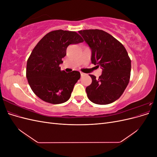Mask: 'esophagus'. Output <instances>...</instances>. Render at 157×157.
I'll list each match as a JSON object with an SVG mask.
<instances>
[{"label": "esophagus", "mask_w": 157, "mask_h": 157, "mask_svg": "<svg viewBox=\"0 0 157 157\" xmlns=\"http://www.w3.org/2000/svg\"><path fill=\"white\" fill-rule=\"evenodd\" d=\"M84 75H86V74L82 73V72H80V76H81V77H83V76H84Z\"/></svg>", "instance_id": "1"}]
</instances>
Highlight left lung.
Returning <instances> with one entry per match:
<instances>
[{"label":"left lung","instance_id":"left-lung-1","mask_svg":"<svg viewBox=\"0 0 157 157\" xmlns=\"http://www.w3.org/2000/svg\"><path fill=\"white\" fill-rule=\"evenodd\" d=\"M92 52V63L100 66L102 73L86 88L88 99L99 105L116 101L129 83L131 60L124 46L108 33L99 29L79 31Z\"/></svg>","mask_w":157,"mask_h":157}]
</instances>
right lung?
I'll use <instances>...</instances> for the list:
<instances>
[{
	"label": "right lung",
	"mask_w": 157,
	"mask_h": 157,
	"mask_svg": "<svg viewBox=\"0 0 157 157\" xmlns=\"http://www.w3.org/2000/svg\"><path fill=\"white\" fill-rule=\"evenodd\" d=\"M83 40L75 31L56 30L38 42L27 62L26 77L29 86L42 100L52 104L67 101L80 77L78 71L67 73L59 65L69 45Z\"/></svg>",
	"instance_id": "right-lung-1"
}]
</instances>
